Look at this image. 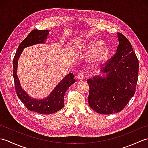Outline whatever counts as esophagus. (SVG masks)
Instances as JSON below:
<instances>
[{"label": "esophagus", "instance_id": "1", "mask_svg": "<svg viewBox=\"0 0 148 148\" xmlns=\"http://www.w3.org/2000/svg\"><path fill=\"white\" fill-rule=\"evenodd\" d=\"M77 79L79 80V81L83 80V78H84V75H83V73L78 74V75L77 76Z\"/></svg>", "mask_w": 148, "mask_h": 148}]
</instances>
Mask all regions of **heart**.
<instances>
[{"instance_id":"heart-1","label":"heart","mask_w":148,"mask_h":148,"mask_svg":"<svg viewBox=\"0 0 148 148\" xmlns=\"http://www.w3.org/2000/svg\"><path fill=\"white\" fill-rule=\"evenodd\" d=\"M84 53H92L90 57V60L93 63H98L103 61L108 56L109 54V48L102 40H92L84 49Z\"/></svg>"}]
</instances>
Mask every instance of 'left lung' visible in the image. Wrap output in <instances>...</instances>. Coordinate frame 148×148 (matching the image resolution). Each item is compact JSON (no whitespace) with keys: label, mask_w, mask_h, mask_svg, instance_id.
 Wrapping results in <instances>:
<instances>
[{"label":"left lung","mask_w":148,"mask_h":148,"mask_svg":"<svg viewBox=\"0 0 148 148\" xmlns=\"http://www.w3.org/2000/svg\"><path fill=\"white\" fill-rule=\"evenodd\" d=\"M119 45L114 56L99 75L88 79V103L100 114H111L122 111L136 92L139 62L125 36L117 33Z\"/></svg>","instance_id":"1"}]
</instances>
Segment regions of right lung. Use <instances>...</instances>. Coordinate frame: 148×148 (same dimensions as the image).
<instances>
[{
  "mask_svg": "<svg viewBox=\"0 0 148 148\" xmlns=\"http://www.w3.org/2000/svg\"><path fill=\"white\" fill-rule=\"evenodd\" d=\"M50 30H34L19 45L13 59V77L16 92L18 98L27 108L39 114H53L64 107V96L66 91L76 82L72 73H69L60 81L48 96L43 99H35L30 96L21 86L17 74L18 62L23 49L33 45L46 43Z\"/></svg>",
  "mask_w": 148,
  "mask_h": 148,
  "instance_id": "obj_1",
  "label": "right lung"
}]
</instances>
